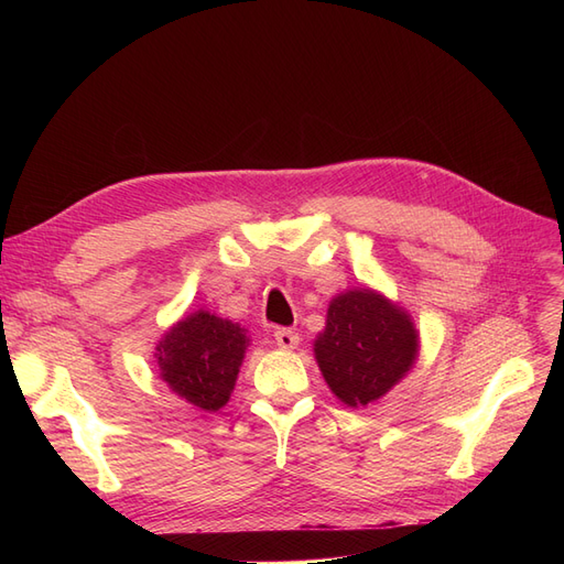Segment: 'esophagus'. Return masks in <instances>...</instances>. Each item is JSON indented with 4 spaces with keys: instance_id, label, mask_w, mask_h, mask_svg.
I'll return each instance as SVG.
<instances>
[{
    "instance_id": "1",
    "label": "esophagus",
    "mask_w": 564,
    "mask_h": 564,
    "mask_svg": "<svg viewBox=\"0 0 564 564\" xmlns=\"http://www.w3.org/2000/svg\"><path fill=\"white\" fill-rule=\"evenodd\" d=\"M275 344L284 350H294L299 346V334L294 329L280 327V329H275Z\"/></svg>"
}]
</instances>
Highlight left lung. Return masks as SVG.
I'll return each instance as SVG.
<instances>
[{
    "label": "left lung",
    "mask_w": 564,
    "mask_h": 564,
    "mask_svg": "<svg viewBox=\"0 0 564 564\" xmlns=\"http://www.w3.org/2000/svg\"><path fill=\"white\" fill-rule=\"evenodd\" d=\"M416 348L419 334L406 313L369 289H355L329 303L315 357L334 395L365 406L404 377Z\"/></svg>",
    "instance_id": "obj_1"
}]
</instances>
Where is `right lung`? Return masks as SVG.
Returning a JSON list of instances; mask_svg holds the SVG:
<instances>
[{
    "instance_id": "right-lung-1",
    "label": "right lung",
    "mask_w": 564,
    "mask_h": 564,
    "mask_svg": "<svg viewBox=\"0 0 564 564\" xmlns=\"http://www.w3.org/2000/svg\"><path fill=\"white\" fill-rule=\"evenodd\" d=\"M249 338L240 324L197 311L181 319L160 344L162 379L204 412L230 400Z\"/></svg>"
}]
</instances>
